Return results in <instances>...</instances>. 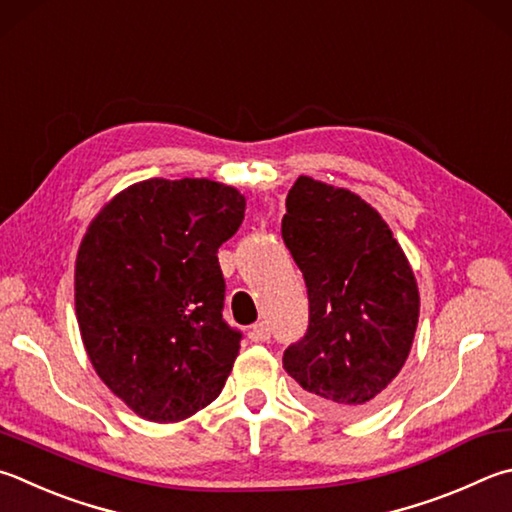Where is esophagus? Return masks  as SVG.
Wrapping results in <instances>:
<instances>
[{"label": "esophagus", "mask_w": 512, "mask_h": 512, "mask_svg": "<svg viewBox=\"0 0 512 512\" xmlns=\"http://www.w3.org/2000/svg\"><path fill=\"white\" fill-rule=\"evenodd\" d=\"M250 340H255V342L271 340V327H268V322L253 324V327H250Z\"/></svg>", "instance_id": "esophagus-1"}]
</instances>
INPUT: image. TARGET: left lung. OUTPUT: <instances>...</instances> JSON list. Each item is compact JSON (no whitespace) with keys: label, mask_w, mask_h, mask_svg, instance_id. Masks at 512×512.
<instances>
[{"label":"left lung","mask_w":512,"mask_h":512,"mask_svg":"<svg viewBox=\"0 0 512 512\" xmlns=\"http://www.w3.org/2000/svg\"><path fill=\"white\" fill-rule=\"evenodd\" d=\"M282 237L309 293V329L284 351L286 374L320 412H374L410 356L421 311L401 244L356 192L311 176L288 190Z\"/></svg>","instance_id":"8db88e82"}]
</instances>
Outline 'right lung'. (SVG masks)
Segmentation results:
<instances>
[{
	"label": "right lung",
	"mask_w": 512,
	"mask_h": 512,
	"mask_svg": "<svg viewBox=\"0 0 512 512\" xmlns=\"http://www.w3.org/2000/svg\"><path fill=\"white\" fill-rule=\"evenodd\" d=\"M246 197L210 179H147L114 194L80 241L76 318L114 396L152 423H176L221 394L239 331L221 318L217 250Z\"/></svg>",
	"instance_id": "add662e5"
}]
</instances>
